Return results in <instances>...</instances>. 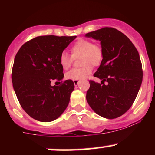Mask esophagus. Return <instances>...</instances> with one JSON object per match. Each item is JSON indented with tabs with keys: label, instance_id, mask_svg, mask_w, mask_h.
<instances>
[{
	"label": "esophagus",
	"instance_id": "obj_1",
	"mask_svg": "<svg viewBox=\"0 0 155 155\" xmlns=\"http://www.w3.org/2000/svg\"><path fill=\"white\" fill-rule=\"evenodd\" d=\"M74 85H75V86H77L78 83H79V81H78V80H75V81H74Z\"/></svg>",
	"mask_w": 155,
	"mask_h": 155
}]
</instances>
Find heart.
Segmentation results:
<instances>
[{
	"label": "heart",
	"instance_id": "1",
	"mask_svg": "<svg viewBox=\"0 0 155 155\" xmlns=\"http://www.w3.org/2000/svg\"><path fill=\"white\" fill-rule=\"evenodd\" d=\"M71 55L66 51H63L60 55V65L64 70H67L75 58L80 56L79 68H73L65 74L66 79L75 80L83 79L91 74L92 66H98L104 58L102 47L100 44L92 43L90 40L86 38H79L71 47Z\"/></svg>",
	"mask_w": 155,
	"mask_h": 155
}]
</instances>
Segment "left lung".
<instances>
[{
	"label": "left lung",
	"instance_id": "1",
	"mask_svg": "<svg viewBox=\"0 0 155 155\" xmlns=\"http://www.w3.org/2000/svg\"><path fill=\"white\" fill-rule=\"evenodd\" d=\"M85 36L100 41L104 52L94 74L102 81L90 80L87 101L101 117L117 118L131 107L141 85L143 71L138 51L125 35L113 28H101Z\"/></svg>",
	"mask_w": 155,
	"mask_h": 155
}]
</instances>
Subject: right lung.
I'll return each instance as SVG.
<instances>
[{
    "label": "right lung",
    "instance_id": "obj_1",
    "mask_svg": "<svg viewBox=\"0 0 155 155\" xmlns=\"http://www.w3.org/2000/svg\"><path fill=\"white\" fill-rule=\"evenodd\" d=\"M76 38L35 37L23 44L16 54L12 73L13 87L22 108L34 120L51 122L66 109L74 81L65 80L59 86H51V82L63 80L60 55Z\"/></svg>",
    "mask_w": 155,
    "mask_h": 155
}]
</instances>
